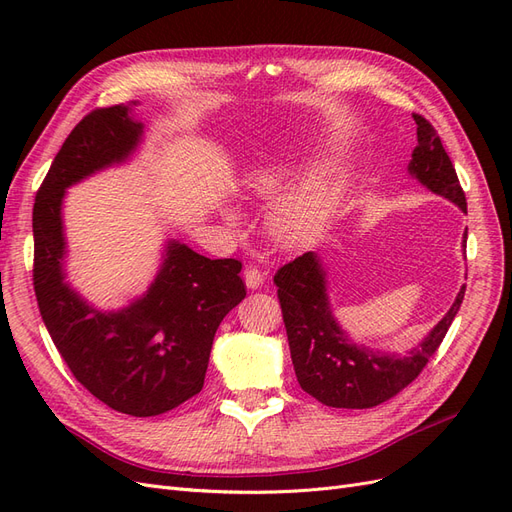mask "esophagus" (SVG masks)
Returning a JSON list of instances; mask_svg holds the SVG:
<instances>
[{
	"label": "esophagus",
	"mask_w": 512,
	"mask_h": 512,
	"mask_svg": "<svg viewBox=\"0 0 512 512\" xmlns=\"http://www.w3.org/2000/svg\"><path fill=\"white\" fill-rule=\"evenodd\" d=\"M243 277H245L247 288H252V290L260 288L262 282H265V273H262V271L256 269V267H247V269L243 271Z\"/></svg>",
	"instance_id": "34e87169"
}]
</instances>
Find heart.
<instances>
[{"label":"heart","mask_w":512,"mask_h":512,"mask_svg":"<svg viewBox=\"0 0 512 512\" xmlns=\"http://www.w3.org/2000/svg\"><path fill=\"white\" fill-rule=\"evenodd\" d=\"M288 168L282 164H258L245 177V190L256 198H271L288 181ZM342 198V181L333 173H318L292 185L273 198L267 211L269 235L286 247L312 243L329 226ZM232 220L235 215L228 213Z\"/></svg>","instance_id":"1"}]
</instances>
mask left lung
<instances>
[{"label": "left lung", "instance_id": "8db88e82", "mask_svg": "<svg viewBox=\"0 0 512 512\" xmlns=\"http://www.w3.org/2000/svg\"><path fill=\"white\" fill-rule=\"evenodd\" d=\"M412 117L416 121L418 143L412 151L408 173L433 194L448 198L461 211H466V194L461 190L455 166L444 151L436 128L421 115L414 113ZM273 282L282 305L294 374L301 389L324 406L350 410L380 406L416 380L440 348L466 294V286H461L453 307L431 333L406 356H399L350 342L333 316L327 294V273L318 254L307 252L294 258L275 273Z\"/></svg>", "mask_w": 512, "mask_h": 512}]
</instances>
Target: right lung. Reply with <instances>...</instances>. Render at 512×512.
<instances>
[{"instance_id":"1","label":"right lung","mask_w":512,"mask_h":512,"mask_svg":"<svg viewBox=\"0 0 512 512\" xmlns=\"http://www.w3.org/2000/svg\"><path fill=\"white\" fill-rule=\"evenodd\" d=\"M136 104L96 108L61 145L34 203V290L72 376L108 408L156 416L203 389L215 331L245 299V284L239 260H211L168 241L149 290L117 312L91 307L68 286L66 188L132 156L143 138V123L132 115Z\"/></svg>"}]
</instances>
